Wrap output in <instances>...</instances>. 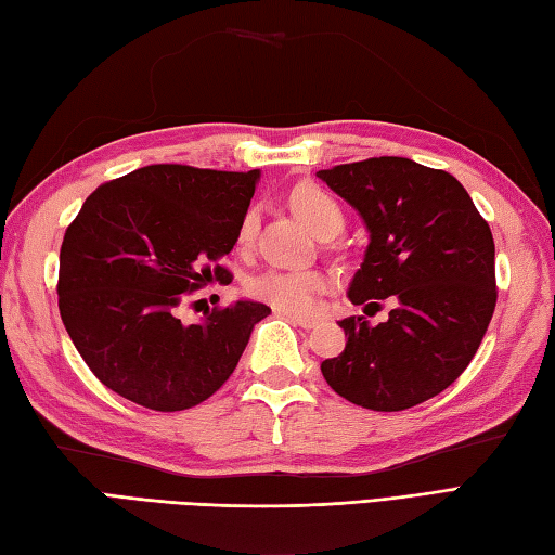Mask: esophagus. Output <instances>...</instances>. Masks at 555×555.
<instances>
[{"mask_svg":"<svg viewBox=\"0 0 555 555\" xmlns=\"http://www.w3.org/2000/svg\"><path fill=\"white\" fill-rule=\"evenodd\" d=\"M284 317H286L291 324H296L300 328H312V326L320 324V320H317V317H302V314H284Z\"/></svg>","mask_w":555,"mask_h":555,"instance_id":"34e87169","label":"esophagus"}]
</instances>
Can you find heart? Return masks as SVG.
I'll list each match as a JSON object with an SVG mask.
<instances>
[{"mask_svg":"<svg viewBox=\"0 0 555 555\" xmlns=\"http://www.w3.org/2000/svg\"><path fill=\"white\" fill-rule=\"evenodd\" d=\"M291 205L314 233L344 227V211H340V205L320 185L300 183L296 191L291 193ZM257 221V209L250 207L238 223V233H235V243H238L241 250H247V247L253 245ZM326 286L328 279L320 269L271 267L262 271V274H257L250 284H247V291H250L255 298L269 302L271 308L300 314L312 310L317 296H320Z\"/></svg>","mask_w":555,"mask_h":555,"instance_id":"heart-1","label":"heart"}]
</instances>
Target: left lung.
I'll return each mask as SVG.
<instances>
[{
  "instance_id": "1",
  "label": "left lung",
  "mask_w": 555,
  "mask_h": 555,
  "mask_svg": "<svg viewBox=\"0 0 555 555\" xmlns=\"http://www.w3.org/2000/svg\"><path fill=\"white\" fill-rule=\"evenodd\" d=\"M317 176L360 211L370 231L352 276V305L388 320L346 317L348 340L322 362L326 384L356 405L398 412L451 386L487 334L496 308L493 235L455 176L405 157L338 164Z\"/></svg>"
}]
</instances>
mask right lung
I'll return each instance as SVG.
<instances>
[{"mask_svg": "<svg viewBox=\"0 0 555 555\" xmlns=\"http://www.w3.org/2000/svg\"><path fill=\"white\" fill-rule=\"evenodd\" d=\"M259 171L152 164L102 183L68 223L59 312L98 379L133 403L176 412L217 393L271 312L238 300L183 324L181 302L221 267Z\"/></svg>", "mask_w": 555, "mask_h": 555, "instance_id": "1", "label": "right lung"}]
</instances>
